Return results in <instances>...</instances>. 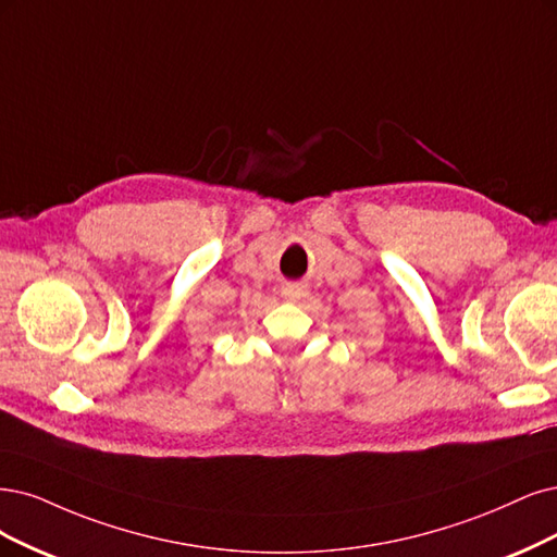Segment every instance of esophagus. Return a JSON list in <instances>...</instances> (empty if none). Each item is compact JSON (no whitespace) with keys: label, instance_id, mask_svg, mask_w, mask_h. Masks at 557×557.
<instances>
[{"label":"esophagus","instance_id":"34e87169","mask_svg":"<svg viewBox=\"0 0 557 557\" xmlns=\"http://www.w3.org/2000/svg\"><path fill=\"white\" fill-rule=\"evenodd\" d=\"M282 296L286 300H300L305 296V286H300V284H286L284 289H282Z\"/></svg>","mask_w":557,"mask_h":557}]
</instances>
